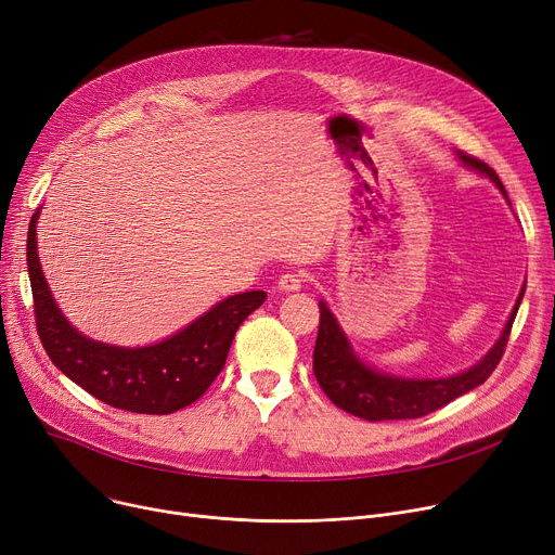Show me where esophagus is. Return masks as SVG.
<instances>
[{
    "mask_svg": "<svg viewBox=\"0 0 555 555\" xmlns=\"http://www.w3.org/2000/svg\"><path fill=\"white\" fill-rule=\"evenodd\" d=\"M304 281H306V279H304L301 272H285V274H281V279H279V289H283V293H295V289L301 287Z\"/></svg>",
    "mask_w": 555,
    "mask_h": 555,
    "instance_id": "34e87169",
    "label": "esophagus"
}]
</instances>
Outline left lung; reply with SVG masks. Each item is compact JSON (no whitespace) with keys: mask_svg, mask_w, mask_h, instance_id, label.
Wrapping results in <instances>:
<instances>
[{"mask_svg":"<svg viewBox=\"0 0 555 555\" xmlns=\"http://www.w3.org/2000/svg\"><path fill=\"white\" fill-rule=\"evenodd\" d=\"M459 159L479 172H486L488 178L498 184V189L506 195L504 184L500 182L498 172L481 159L459 153ZM524 297V287L515 301V308L504 326V333L494 341L490 351L468 371L450 377H398L389 373H380L366 366L353 351L351 341L346 339L339 328L335 314L328 310L324 301H319V333L312 353V371L319 387L339 406V410L353 414L364 421H404V418H421L436 410H441L454 398L473 391L483 385L490 373L498 369L508 335L515 322L517 308Z\"/></svg>","mask_w":555,"mask_h":555,"instance_id":"left-lung-1","label":"left lung"}]
</instances>
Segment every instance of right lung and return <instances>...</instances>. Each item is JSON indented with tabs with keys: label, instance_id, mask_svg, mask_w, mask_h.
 <instances>
[{
	"label": "right lung",
	"instance_id": "right-lung-1",
	"mask_svg": "<svg viewBox=\"0 0 555 555\" xmlns=\"http://www.w3.org/2000/svg\"><path fill=\"white\" fill-rule=\"evenodd\" d=\"M28 222L26 262L31 279L36 326L51 362L87 393L132 414H172L195 402L222 371L229 346L245 319L262 306V289L233 295L197 317L178 335L143 348H124L80 335L49 293L36 222Z\"/></svg>",
	"mask_w": 555,
	"mask_h": 555
}]
</instances>
